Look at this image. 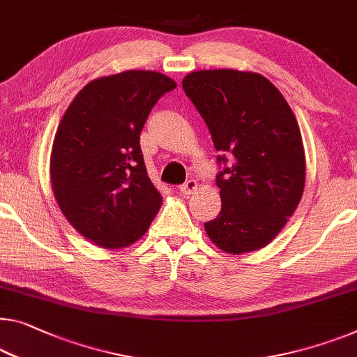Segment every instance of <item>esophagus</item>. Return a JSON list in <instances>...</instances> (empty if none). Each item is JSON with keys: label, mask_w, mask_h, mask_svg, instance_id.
Here are the masks:
<instances>
[{"label": "esophagus", "mask_w": 357, "mask_h": 357, "mask_svg": "<svg viewBox=\"0 0 357 357\" xmlns=\"http://www.w3.org/2000/svg\"><path fill=\"white\" fill-rule=\"evenodd\" d=\"M195 189H197V181L195 179H188L184 184L179 185L181 194H184V195H189V194L195 192Z\"/></svg>", "instance_id": "1"}]
</instances>
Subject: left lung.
<instances>
[{
    "label": "left lung",
    "instance_id": "left-lung-1",
    "mask_svg": "<svg viewBox=\"0 0 357 357\" xmlns=\"http://www.w3.org/2000/svg\"><path fill=\"white\" fill-rule=\"evenodd\" d=\"M183 88L220 152L221 211L205 222L206 234L227 253L266 247L305 189V149L294 112L269 79L253 72H192Z\"/></svg>",
    "mask_w": 357,
    "mask_h": 357
}]
</instances>
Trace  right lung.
<instances>
[{"instance_id": "add662e5", "label": "right lung", "mask_w": 357, "mask_h": 357, "mask_svg": "<svg viewBox=\"0 0 357 357\" xmlns=\"http://www.w3.org/2000/svg\"><path fill=\"white\" fill-rule=\"evenodd\" d=\"M174 88L163 73L128 70L93 79L68 105L52 144L51 184L63 216L96 245H131L160 208L139 137Z\"/></svg>"}]
</instances>
